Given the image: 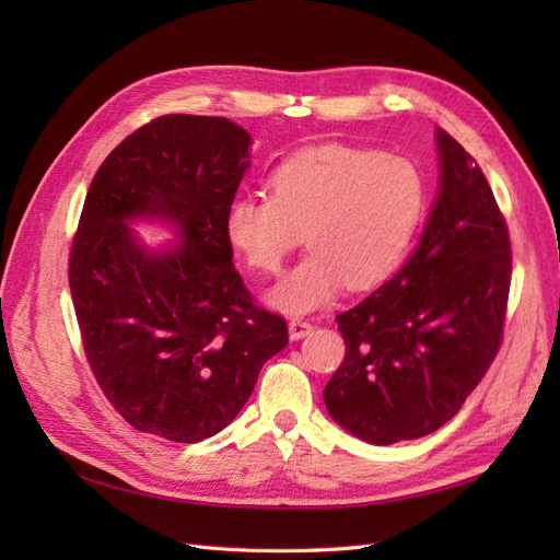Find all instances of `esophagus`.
I'll return each mask as SVG.
<instances>
[{
    "mask_svg": "<svg viewBox=\"0 0 560 560\" xmlns=\"http://www.w3.org/2000/svg\"><path fill=\"white\" fill-rule=\"evenodd\" d=\"M311 331H313V325L306 319H292L290 322V338H292V341H299V338L308 336Z\"/></svg>",
    "mask_w": 560,
    "mask_h": 560,
    "instance_id": "34e87169",
    "label": "esophagus"
}]
</instances>
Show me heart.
Wrapping results in <instances>:
<instances>
[{"label":"heart","instance_id":"b5f03b06","mask_svg":"<svg viewBox=\"0 0 560 560\" xmlns=\"http://www.w3.org/2000/svg\"><path fill=\"white\" fill-rule=\"evenodd\" d=\"M428 208L418 167L378 151L327 144L282 161L266 194L231 200L224 231L241 259L276 273L292 249H311L266 292L287 315L317 311L343 290H369L404 261Z\"/></svg>","mask_w":560,"mask_h":560}]
</instances>
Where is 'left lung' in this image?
I'll use <instances>...</instances> for the list:
<instances>
[{
	"label": "left lung",
	"instance_id": "8db88e82",
	"mask_svg": "<svg viewBox=\"0 0 560 560\" xmlns=\"http://www.w3.org/2000/svg\"><path fill=\"white\" fill-rule=\"evenodd\" d=\"M439 189L399 273L336 315L346 358L329 416L362 442L425 436L460 411L495 360L512 282L510 233L467 151L436 128Z\"/></svg>",
	"mask_w": 560,
	"mask_h": 560
}]
</instances>
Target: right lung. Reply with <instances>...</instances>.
<instances>
[{
    "mask_svg": "<svg viewBox=\"0 0 560 560\" xmlns=\"http://www.w3.org/2000/svg\"><path fill=\"white\" fill-rule=\"evenodd\" d=\"M249 132L222 116L167 114L100 165L70 252V290L89 364L135 430L196 444L241 413L290 336L254 306L224 219L249 167ZM159 221L177 244L129 226Z\"/></svg>",
    "mask_w": 560,
    "mask_h": 560,
    "instance_id": "1",
    "label": "right lung"
}]
</instances>
